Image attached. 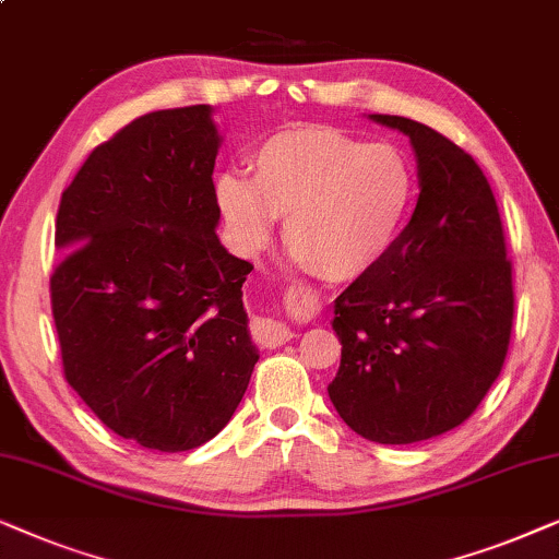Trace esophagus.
I'll use <instances>...</instances> for the list:
<instances>
[{"mask_svg": "<svg viewBox=\"0 0 559 559\" xmlns=\"http://www.w3.org/2000/svg\"><path fill=\"white\" fill-rule=\"evenodd\" d=\"M252 334H255V340L260 342V345L271 347V349L286 345V342L294 337V332L288 330L286 324L273 322V319H258L255 326H252Z\"/></svg>", "mask_w": 559, "mask_h": 559, "instance_id": "esophagus-1", "label": "esophagus"}]
</instances>
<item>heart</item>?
<instances>
[{"label": "heart", "instance_id": "1", "mask_svg": "<svg viewBox=\"0 0 559 559\" xmlns=\"http://www.w3.org/2000/svg\"><path fill=\"white\" fill-rule=\"evenodd\" d=\"M252 170H225L214 181L235 240L255 250L275 217H286L294 258L330 281L373 271L404 233L416 197L404 153L324 128L267 138L252 151Z\"/></svg>", "mask_w": 559, "mask_h": 559}]
</instances>
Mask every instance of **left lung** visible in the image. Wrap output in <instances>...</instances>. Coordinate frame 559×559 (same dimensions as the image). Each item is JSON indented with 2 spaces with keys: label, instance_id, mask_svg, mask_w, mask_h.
<instances>
[{
  "label": "left lung",
  "instance_id": "8db88e82",
  "mask_svg": "<svg viewBox=\"0 0 559 559\" xmlns=\"http://www.w3.org/2000/svg\"><path fill=\"white\" fill-rule=\"evenodd\" d=\"M370 119L412 140L421 191L393 250L334 301L342 360L326 391L360 437L412 444L460 427L501 373L511 260L478 163L414 119Z\"/></svg>",
  "mask_w": 559,
  "mask_h": 559
}]
</instances>
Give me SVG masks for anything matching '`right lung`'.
Instances as JSON below:
<instances>
[{
    "instance_id": "obj_1",
    "label": "right lung",
    "mask_w": 559,
    "mask_h": 559,
    "mask_svg": "<svg viewBox=\"0 0 559 559\" xmlns=\"http://www.w3.org/2000/svg\"><path fill=\"white\" fill-rule=\"evenodd\" d=\"M217 151L210 104L151 111L94 147L58 206L63 376L104 427L147 450L217 437L258 362L242 309L252 265L214 233Z\"/></svg>"
}]
</instances>
